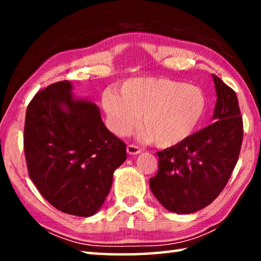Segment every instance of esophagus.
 <instances>
[{
    "mask_svg": "<svg viewBox=\"0 0 261 261\" xmlns=\"http://www.w3.org/2000/svg\"><path fill=\"white\" fill-rule=\"evenodd\" d=\"M126 152L127 154H130V155H137V154H139L141 152V149L136 146V145H129V146L126 147Z\"/></svg>",
    "mask_w": 261,
    "mask_h": 261,
    "instance_id": "esophagus-1",
    "label": "esophagus"
}]
</instances>
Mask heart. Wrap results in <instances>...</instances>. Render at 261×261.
Returning a JSON list of instances; mask_svg holds the SVG:
<instances>
[{"label":"heart","mask_w":261,"mask_h":261,"mask_svg":"<svg viewBox=\"0 0 261 261\" xmlns=\"http://www.w3.org/2000/svg\"><path fill=\"white\" fill-rule=\"evenodd\" d=\"M114 92L103 94L102 106L108 126L124 137L139 124L144 138L161 148L180 145L200 125L207 100L200 88L168 78L139 77L125 81Z\"/></svg>","instance_id":"1"}]
</instances>
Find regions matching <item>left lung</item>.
<instances>
[{
  "label": "left lung",
  "mask_w": 261,
  "mask_h": 261,
  "mask_svg": "<svg viewBox=\"0 0 261 261\" xmlns=\"http://www.w3.org/2000/svg\"><path fill=\"white\" fill-rule=\"evenodd\" d=\"M216 91L214 123L175 147L158 152L159 170L149 179L158 201L169 212L190 214L210 205L226 187L243 139L237 95L212 74Z\"/></svg>",
  "instance_id": "8db88e82"
}]
</instances>
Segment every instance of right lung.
<instances>
[{
  "label": "right lung",
  "mask_w": 261,
  "mask_h": 261,
  "mask_svg": "<svg viewBox=\"0 0 261 261\" xmlns=\"http://www.w3.org/2000/svg\"><path fill=\"white\" fill-rule=\"evenodd\" d=\"M68 81L35 94L26 110L24 151L29 175L43 198L63 213L88 218L102 207L126 146L90 99Z\"/></svg>",
  "instance_id": "1"
}]
</instances>
